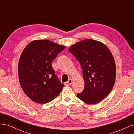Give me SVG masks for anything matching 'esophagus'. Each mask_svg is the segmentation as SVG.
<instances>
[{"label":"esophagus","mask_w":134,"mask_h":134,"mask_svg":"<svg viewBox=\"0 0 134 134\" xmlns=\"http://www.w3.org/2000/svg\"><path fill=\"white\" fill-rule=\"evenodd\" d=\"M72 79H69L68 80V82H66L65 83V86H70V85L72 84Z\"/></svg>","instance_id":"1"}]
</instances>
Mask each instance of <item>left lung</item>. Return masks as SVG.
Segmentation results:
<instances>
[{
	"mask_svg": "<svg viewBox=\"0 0 134 134\" xmlns=\"http://www.w3.org/2000/svg\"><path fill=\"white\" fill-rule=\"evenodd\" d=\"M69 52L82 69L85 85L83 92L77 94L78 98L90 104L100 102L115 82V62L110 50L102 42L87 39L72 45Z\"/></svg>",
	"mask_w": 134,
	"mask_h": 134,
	"instance_id": "left-lung-1",
	"label": "left lung"
}]
</instances>
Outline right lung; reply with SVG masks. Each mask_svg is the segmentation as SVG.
Returning a JSON list of instances; mask_svg holds the SVG:
<instances>
[{"label": "right lung", "mask_w": 134, "mask_h": 134, "mask_svg": "<svg viewBox=\"0 0 134 134\" xmlns=\"http://www.w3.org/2000/svg\"><path fill=\"white\" fill-rule=\"evenodd\" d=\"M65 47L47 40L31 42L18 63V77L25 94L34 102L44 104L57 97L64 85L52 67V62Z\"/></svg>", "instance_id": "1"}]
</instances>
